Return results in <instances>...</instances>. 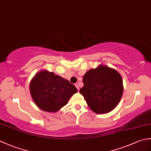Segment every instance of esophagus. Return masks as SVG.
<instances>
[{
    "label": "esophagus",
    "mask_w": 151,
    "mask_h": 151,
    "mask_svg": "<svg viewBox=\"0 0 151 151\" xmlns=\"http://www.w3.org/2000/svg\"><path fill=\"white\" fill-rule=\"evenodd\" d=\"M75 86H76V88H77L78 90L79 91V86H78V84H75Z\"/></svg>",
    "instance_id": "34e87169"
}]
</instances>
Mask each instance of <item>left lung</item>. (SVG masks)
<instances>
[{"label": "left lung", "mask_w": 151, "mask_h": 151, "mask_svg": "<svg viewBox=\"0 0 151 151\" xmlns=\"http://www.w3.org/2000/svg\"><path fill=\"white\" fill-rule=\"evenodd\" d=\"M80 93L96 114L108 113L116 107L123 92L122 78L117 70L105 65L88 70Z\"/></svg>", "instance_id": "8db88e82"}]
</instances>
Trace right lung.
<instances>
[{"label":"right lung","instance_id":"add662e5","mask_svg":"<svg viewBox=\"0 0 151 151\" xmlns=\"http://www.w3.org/2000/svg\"><path fill=\"white\" fill-rule=\"evenodd\" d=\"M30 91L35 103L41 110L56 112L67 104L77 89L69 81L47 70H42L31 81Z\"/></svg>","mask_w":151,"mask_h":151}]
</instances>
